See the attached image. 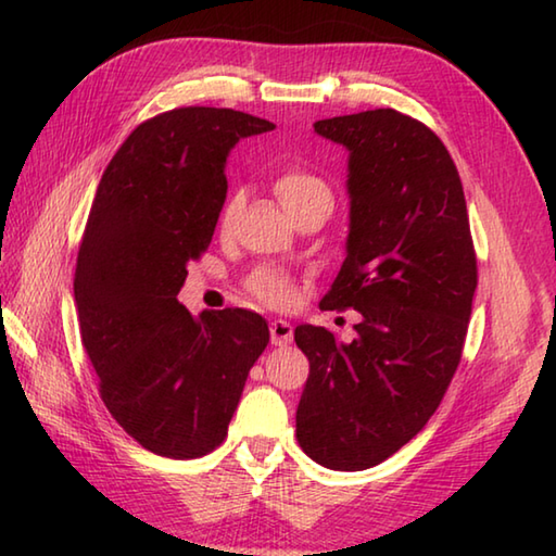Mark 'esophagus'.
<instances>
[{
  "instance_id": "esophagus-1",
  "label": "esophagus",
  "mask_w": 556,
  "mask_h": 556,
  "mask_svg": "<svg viewBox=\"0 0 556 556\" xmlns=\"http://www.w3.org/2000/svg\"><path fill=\"white\" fill-rule=\"evenodd\" d=\"M269 336H271V345H275V348L289 345V342L294 340V328H291V323L275 318L269 323Z\"/></svg>"
}]
</instances>
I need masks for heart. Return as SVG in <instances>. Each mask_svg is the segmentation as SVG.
<instances>
[{"instance_id":"1","label":"heart","mask_w":556,"mask_h":556,"mask_svg":"<svg viewBox=\"0 0 556 556\" xmlns=\"http://www.w3.org/2000/svg\"><path fill=\"white\" fill-rule=\"evenodd\" d=\"M275 191L291 216L301 208L308 206H330L332 208V189L326 179L320 175L311 173L306 167H287L281 169L275 179ZM240 199L243 194L240 191H233L226 199L224 208H220V226H226L230 218L236 216V211L240 208ZM245 289L255 296L260 304L265 306H275V308H285L291 306L296 299L294 285L287 275L281 271H271V269H257L252 271L245 281Z\"/></svg>"}]
</instances>
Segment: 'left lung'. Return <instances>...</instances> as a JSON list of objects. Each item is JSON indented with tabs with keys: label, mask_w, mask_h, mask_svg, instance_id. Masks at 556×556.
I'll use <instances>...</instances> for the list:
<instances>
[{
	"label": "left lung",
	"mask_w": 556,
	"mask_h": 556,
	"mask_svg": "<svg viewBox=\"0 0 556 556\" xmlns=\"http://www.w3.org/2000/svg\"><path fill=\"white\" fill-rule=\"evenodd\" d=\"M350 150L348 257L320 301L355 308L352 342L299 326L308 381L296 440L338 471L377 467L426 428L462 359L477 252L454 160L432 130L393 109L323 118Z\"/></svg>",
	"instance_id": "obj_1"
}]
</instances>
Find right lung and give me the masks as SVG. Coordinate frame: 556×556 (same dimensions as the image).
<instances>
[{
    "label": "right lung",
    "instance_id": "obj_1",
    "mask_svg": "<svg viewBox=\"0 0 556 556\" xmlns=\"http://www.w3.org/2000/svg\"><path fill=\"white\" fill-rule=\"evenodd\" d=\"M275 128L233 109L181 106L140 124L106 165L75 267L79 336L111 416L169 459L216 450L269 342L255 311L179 304L187 262L214 238L226 157Z\"/></svg>",
    "mask_w": 556,
    "mask_h": 556
}]
</instances>
